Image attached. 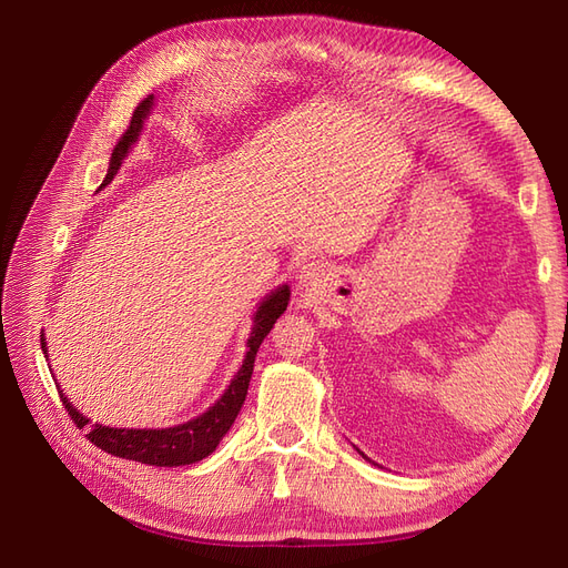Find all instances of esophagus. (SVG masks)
<instances>
[{"label": "esophagus", "instance_id": "1", "mask_svg": "<svg viewBox=\"0 0 568 568\" xmlns=\"http://www.w3.org/2000/svg\"><path fill=\"white\" fill-rule=\"evenodd\" d=\"M320 277H322V267L315 265V263L303 265L301 272H298V282H301L303 288H315L317 282H320Z\"/></svg>", "mask_w": 568, "mask_h": 568}]
</instances>
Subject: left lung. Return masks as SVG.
Masks as SVG:
<instances>
[{
	"label": "left lung",
	"instance_id": "obj_1",
	"mask_svg": "<svg viewBox=\"0 0 568 568\" xmlns=\"http://www.w3.org/2000/svg\"><path fill=\"white\" fill-rule=\"evenodd\" d=\"M357 453H359V450H357ZM359 455H363V453H359ZM363 457H365V455H363Z\"/></svg>",
	"mask_w": 568,
	"mask_h": 568
}]
</instances>
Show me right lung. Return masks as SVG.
<instances>
[{"instance_id":"right-lung-1","label":"right lung","mask_w":568,"mask_h":568,"mask_svg":"<svg viewBox=\"0 0 568 568\" xmlns=\"http://www.w3.org/2000/svg\"><path fill=\"white\" fill-rule=\"evenodd\" d=\"M151 106H153V94H149L142 104L134 109L125 134L120 136L113 153H111L109 173L101 186H106L113 180V175L118 173V168L128 156L130 146L136 142V136H140L144 118L149 115ZM288 296H291V291L286 284L274 288L270 296H265V301L261 303V307H257V313L253 317V332L248 336V351H246L242 369L236 372L227 390L222 393V398L213 407L205 409L203 415H199L192 422L180 424V426H170V428H113V426L92 424L88 438L97 445V448H101L109 455L151 464V467H182V464H194V462H201L203 457H209L217 448L222 436L230 432V426L234 424L239 409H242V405L246 400L257 348H261V343L270 334L274 322H277L280 315L286 311ZM42 351L47 355L44 334H42ZM59 395H61L63 407L68 409L71 419L80 428L88 426L90 419L80 415V412L71 405V400H68L61 390H59Z\"/></svg>"}]
</instances>
